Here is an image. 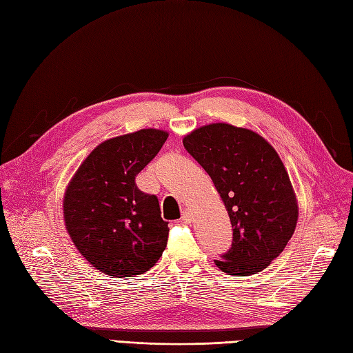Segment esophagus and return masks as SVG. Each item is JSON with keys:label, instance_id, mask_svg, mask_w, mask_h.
<instances>
[{"label": "esophagus", "instance_id": "esophagus-1", "mask_svg": "<svg viewBox=\"0 0 353 353\" xmlns=\"http://www.w3.org/2000/svg\"><path fill=\"white\" fill-rule=\"evenodd\" d=\"M181 219H183L184 222H191V219H193V213H191L190 210H184V212H183V216H181Z\"/></svg>", "mask_w": 353, "mask_h": 353}]
</instances>
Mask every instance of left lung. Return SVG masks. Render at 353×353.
<instances>
[{
    "mask_svg": "<svg viewBox=\"0 0 353 353\" xmlns=\"http://www.w3.org/2000/svg\"><path fill=\"white\" fill-rule=\"evenodd\" d=\"M183 143L212 178L232 225L231 249L216 266L232 276L261 272L284 250L299 216L279 153L258 132L222 122L197 128Z\"/></svg>",
    "mask_w": 353,
    "mask_h": 353,
    "instance_id": "1",
    "label": "left lung"
}]
</instances>
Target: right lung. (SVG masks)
<instances>
[{
	"instance_id": "1",
	"label": "right lung",
	"mask_w": 353,
	"mask_h": 353,
	"mask_svg": "<svg viewBox=\"0 0 353 353\" xmlns=\"http://www.w3.org/2000/svg\"><path fill=\"white\" fill-rule=\"evenodd\" d=\"M168 135L148 128L103 141L66 188L63 215L74 248L112 279L147 272L166 248L169 228L159 200L138 190L135 176Z\"/></svg>"
}]
</instances>
